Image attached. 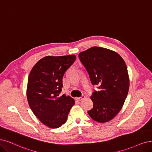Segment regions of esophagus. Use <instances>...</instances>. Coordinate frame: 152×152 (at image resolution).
Returning <instances> with one entry per match:
<instances>
[{
	"instance_id": "34e87169",
	"label": "esophagus",
	"mask_w": 152,
	"mask_h": 152,
	"mask_svg": "<svg viewBox=\"0 0 152 152\" xmlns=\"http://www.w3.org/2000/svg\"><path fill=\"white\" fill-rule=\"evenodd\" d=\"M85 98H86L85 96H84V95H83V96L81 97H80V98H77V101H81V100L85 99Z\"/></svg>"
}]
</instances>
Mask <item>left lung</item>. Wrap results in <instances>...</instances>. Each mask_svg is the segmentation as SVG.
<instances>
[{
    "instance_id": "1",
    "label": "left lung",
    "mask_w": 152,
    "mask_h": 152,
    "mask_svg": "<svg viewBox=\"0 0 152 152\" xmlns=\"http://www.w3.org/2000/svg\"><path fill=\"white\" fill-rule=\"evenodd\" d=\"M93 85L99 91H94L91 99L93 108L88 111L93 120L99 123L111 120L121 110L130 86L125 62L113 50L92 47L79 54Z\"/></svg>"
}]
</instances>
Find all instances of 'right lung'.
Returning a JSON list of instances; mask_svg holds the SVG:
<instances>
[{"mask_svg":"<svg viewBox=\"0 0 152 152\" xmlns=\"http://www.w3.org/2000/svg\"><path fill=\"white\" fill-rule=\"evenodd\" d=\"M76 56H46L31 69L27 86V98L32 112L44 125L57 128L64 124L75 99L60 96L63 77Z\"/></svg>","mask_w":152,"mask_h":152,"instance_id":"right-lung-1","label":"right lung"}]
</instances>
